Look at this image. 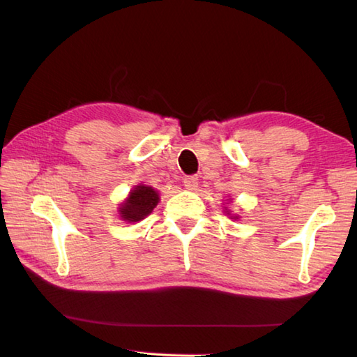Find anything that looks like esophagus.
Instances as JSON below:
<instances>
[{"instance_id": "obj_1", "label": "esophagus", "mask_w": 357, "mask_h": 357, "mask_svg": "<svg viewBox=\"0 0 357 357\" xmlns=\"http://www.w3.org/2000/svg\"><path fill=\"white\" fill-rule=\"evenodd\" d=\"M184 187L188 188V190H195V188L198 187V176H195V174H192V176H185Z\"/></svg>"}]
</instances>
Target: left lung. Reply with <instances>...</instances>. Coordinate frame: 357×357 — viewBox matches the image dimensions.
<instances>
[{
    "mask_svg": "<svg viewBox=\"0 0 357 357\" xmlns=\"http://www.w3.org/2000/svg\"><path fill=\"white\" fill-rule=\"evenodd\" d=\"M227 215H230V213L227 212ZM232 218H235V220H238V216H232Z\"/></svg>",
    "mask_w": 357,
    "mask_h": 357,
    "instance_id": "1",
    "label": "left lung"
}]
</instances>
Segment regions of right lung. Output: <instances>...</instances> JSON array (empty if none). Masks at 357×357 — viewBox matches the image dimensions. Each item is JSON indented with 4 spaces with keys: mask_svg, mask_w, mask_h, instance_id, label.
I'll list each match as a JSON object with an SVG mask.
<instances>
[{
    "mask_svg": "<svg viewBox=\"0 0 357 357\" xmlns=\"http://www.w3.org/2000/svg\"><path fill=\"white\" fill-rule=\"evenodd\" d=\"M159 193L155 188L145 184L136 185L130 192L128 198L119 207V215L123 221L137 222L149 216L158 206Z\"/></svg>",
    "mask_w": 357,
    "mask_h": 357,
    "instance_id": "add662e5",
    "label": "right lung"
}]
</instances>
